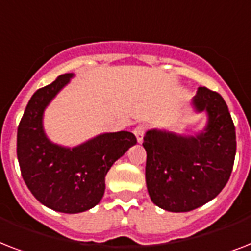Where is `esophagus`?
Here are the masks:
<instances>
[{"instance_id":"1","label":"esophagus","mask_w":251,"mask_h":251,"mask_svg":"<svg viewBox=\"0 0 251 251\" xmlns=\"http://www.w3.org/2000/svg\"><path fill=\"white\" fill-rule=\"evenodd\" d=\"M145 133H146V126L145 125H138L137 127L134 129V134H135V137H137L138 142L143 141Z\"/></svg>"}]
</instances>
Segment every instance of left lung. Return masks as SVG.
Listing matches in <instances>:
<instances>
[{
    "instance_id": "obj_1",
    "label": "left lung",
    "mask_w": 251,
    "mask_h": 251,
    "mask_svg": "<svg viewBox=\"0 0 251 251\" xmlns=\"http://www.w3.org/2000/svg\"><path fill=\"white\" fill-rule=\"evenodd\" d=\"M193 104L208 113L204 133L181 137L150 130L143 138L149 194L156 206L172 212H187L210 202L233 169L236 129L226 102L216 91L199 87Z\"/></svg>"
}]
</instances>
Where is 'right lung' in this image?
I'll return each mask as SVG.
<instances>
[{
  "label": "right lung",
  "instance_id": "right-lung-1",
  "mask_svg": "<svg viewBox=\"0 0 251 251\" xmlns=\"http://www.w3.org/2000/svg\"><path fill=\"white\" fill-rule=\"evenodd\" d=\"M73 74L39 88L25 106L17 134L22 177L33 197L58 212L78 214L101 201L110 167L137 143L130 131L108 133L74 149L53 145L43 130V112Z\"/></svg>",
  "mask_w": 251,
  "mask_h": 251
}]
</instances>
